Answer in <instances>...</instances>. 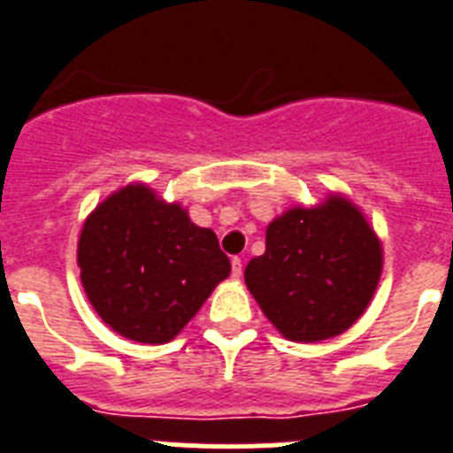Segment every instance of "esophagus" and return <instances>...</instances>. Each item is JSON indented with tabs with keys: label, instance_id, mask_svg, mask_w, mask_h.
Wrapping results in <instances>:
<instances>
[{
	"label": "esophagus",
	"instance_id": "obj_1",
	"mask_svg": "<svg viewBox=\"0 0 453 453\" xmlns=\"http://www.w3.org/2000/svg\"><path fill=\"white\" fill-rule=\"evenodd\" d=\"M243 275V265H242V259L239 257H232V278H242Z\"/></svg>",
	"mask_w": 453,
	"mask_h": 453
}]
</instances>
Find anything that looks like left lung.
Listing matches in <instances>:
<instances>
[{"label":"left lung","instance_id":"1","mask_svg":"<svg viewBox=\"0 0 453 453\" xmlns=\"http://www.w3.org/2000/svg\"><path fill=\"white\" fill-rule=\"evenodd\" d=\"M383 246L357 204L328 194L289 207L266 227L265 255L243 271L266 319L292 342H324L351 328L379 287Z\"/></svg>","mask_w":453,"mask_h":453}]
</instances>
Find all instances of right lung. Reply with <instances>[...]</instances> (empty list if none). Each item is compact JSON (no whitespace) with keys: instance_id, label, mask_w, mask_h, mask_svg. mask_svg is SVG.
<instances>
[{"instance_id":"right-lung-1","label":"right lung","mask_w":453,"mask_h":453,"mask_svg":"<svg viewBox=\"0 0 453 453\" xmlns=\"http://www.w3.org/2000/svg\"><path fill=\"white\" fill-rule=\"evenodd\" d=\"M77 265L100 319L141 344L180 335L230 275L214 230L143 182L118 188L86 216Z\"/></svg>"}]
</instances>
